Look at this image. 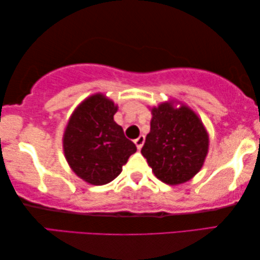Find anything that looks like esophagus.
<instances>
[{
  "label": "esophagus",
  "mask_w": 260,
  "mask_h": 260,
  "mask_svg": "<svg viewBox=\"0 0 260 260\" xmlns=\"http://www.w3.org/2000/svg\"><path fill=\"white\" fill-rule=\"evenodd\" d=\"M134 142H135V144H136V146H137V149L141 150L142 147H143L144 142H145V137H144L143 135H141L138 138H136Z\"/></svg>",
  "instance_id": "esophagus-1"
}]
</instances>
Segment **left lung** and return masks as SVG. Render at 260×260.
<instances>
[{
	"label": "left lung",
	"instance_id": "1",
	"mask_svg": "<svg viewBox=\"0 0 260 260\" xmlns=\"http://www.w3.org/2000/svg\"><path fill=\"white\" fill-rule=\"evenodd\" d=\"M151 129L142 154L159 180L167 185L189 181L202 169L209 135L195 111L181 102L151 108Z\"/></svg>",
	"mask_w": 260,
	"mask_h": 260
}]
</instances>
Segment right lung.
<instances>
[{
    "instance_id": "1",
    "label": "right lung",
    "mask_w": 260,
    "mask_h": 260,
    "mask_svg": "<svg viewBox=\"0 0 260 260\" xmlns=\"http://www.w3.org/2000/svg\"><path fill=\"white\" fill-rule=\"evenodd\" d=\"M118 109L102 93L90 95L75 108L62 136V149L70 167L90 185L113 181L137 151L114 121Z\"/></svg>"
}]
</instances>
